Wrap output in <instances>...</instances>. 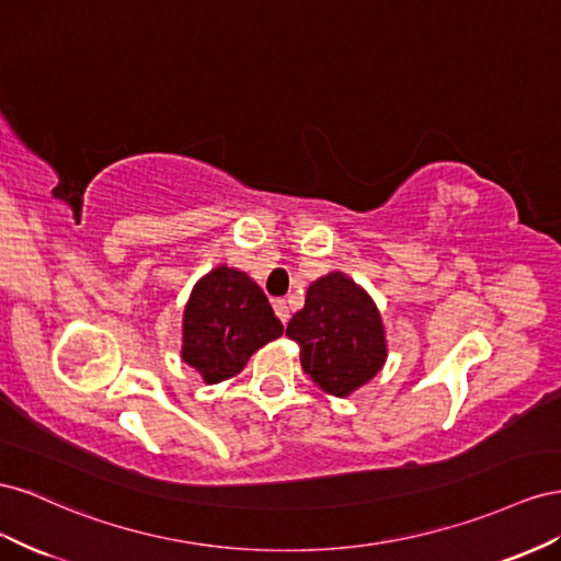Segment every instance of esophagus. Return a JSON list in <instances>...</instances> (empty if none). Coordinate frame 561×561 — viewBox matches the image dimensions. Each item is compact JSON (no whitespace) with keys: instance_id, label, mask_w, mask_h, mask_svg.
<instances>
[{"instance_id":"esophagus-1","label":"esophagus","mask_w":561,"mask_h":561,"mask_svg":"<svg viewBox=\"0 0 561 561\" xmlns=\"http://www.w3.org/2000/svg\"><path fill=\"white\" fill-rule=\"evenodd\" d=\"M272 308H275V312H277V317L282 319V324H286V322H289V306H286V300H275V306H272Z\"/></svg>"}]
</instances>
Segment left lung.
<instances>
[{"mask_svg": "<svg viewBox=\"0 0 561 561\" xmlns=\"http://www.w3.org/2000/svg\"><path fill=\"white\" fill-rule=\"evenodd\" d=\"M286 335L300 347L302 371L333 397L362 388L388 359L376 302L343 272L310 284L306 306L291 317Z\"/></svg>", "mask_w": 561, "mask_h": 561, "instance_id": "1", "label": "left lung"}]
</instances>
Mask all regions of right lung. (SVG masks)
I'll return each mask as SVG.
<instances>
[{
  "label": "right lung",
  "mask_w": 561,
  "mask_h": 561,
  "mask_svg": "<svg viewBox=\"0 0 561 561\" xmlns=\"http://www.w3.org/2000/svg\"><path fill=\"white\" fill-rule=\"evenodd\" d=\"M282 333L261 286L244 272L218 265L190 294L181 357L214 386L237 376L255 350Z\"/></svg>",
  "instance_id": "1"
}]
</instances>
